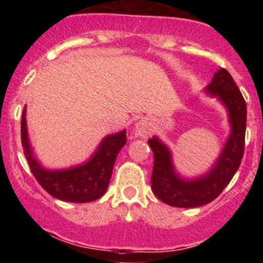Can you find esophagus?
Here are the masks:
<instances>
[{
	"mask_svg": "<svg viewBox=\"0 0 263 263\" xmlns=\"http://www.w3.org/2000/svg\"><path fill=\"white\" fill-rule=\"evenodd\" d=\"M135 131L137 136H141V137H148L151 135V131H152L148 120L147 119L140 120V121L135 125Z\"/></svg>",
	"mask_w": 263,
	"mask_h": 263,
	"instance_id": "esophagus-1",
	"label": "esophagus"
}]
</instances>
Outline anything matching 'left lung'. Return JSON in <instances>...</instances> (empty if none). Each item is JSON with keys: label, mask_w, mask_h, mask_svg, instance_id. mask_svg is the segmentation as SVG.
I'll use <instances>...</instances> for the list:
<instances>
[{"label": "left lung", "mask_w": 263, "mask_h": 263, "mask_svg": "<svg viewBox=\"0 0 263 263\" xmlns=\"http://www.w3.org/2000/svg\"><path fill=\"white\" fill-rule=\"evenodd\" d=\"M205 91L226 107L231 132L213 168L194 179H184L174 170L172 153L158 137L148 140L155 155L152 190L163 203L176 208H197L218 198L240 167L245 149L246 102L234 79L224 68L214 74Z\"/></svg>", "instance_id": "8db88e82"}]
</instances>
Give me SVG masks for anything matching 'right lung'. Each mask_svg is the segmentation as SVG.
Returning a JSON list of instances; mask_svg holds the SVG:
<instances>
[{
	"instance_id": "obj_1",
	"label": "right lung",
	"mask_w": 263,
	"mask_h": 263,
	"mask_svg": "<svg viewBox=\"0 0 263 263\" xmlns=\"http://www.w3.org/2000/svg\"><path fill=\"white\" fill-rule=\"evenodd\" d=\"M23 152L33 176L45 192L54 198L70 203H89L101 198L106 192L119 152L127 142L126 131L108 135L89 161L68 170H47L33 156L26 123V107L21 120Z\"/></svg>"
}]
</instances>
